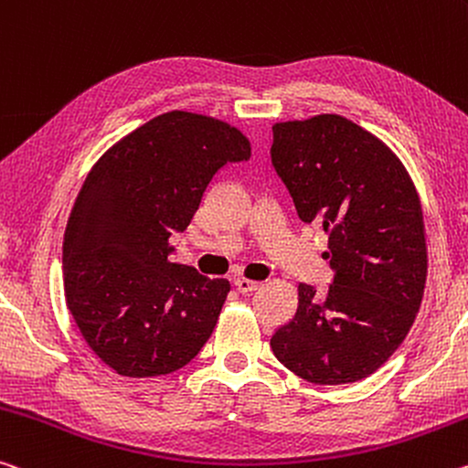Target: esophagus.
I'll return each instance as SVG.
<instances>
[{
  "instance_id": "1",
  "label": "esophagus",
  "mask_w": 468,
  "mask_h": 468,
  "mask_svg": "<svg viewBox=\"0 0 468 468\" xmlns=\"http://www.w3.org/2000/svg\"><path fill=\"white\" fill-rule=\"evenodd\" d=\"M261 287V283L258 281H251V279H235V289L239 293H251L256 292V289Z\"/></svg>"
}]
</instances>
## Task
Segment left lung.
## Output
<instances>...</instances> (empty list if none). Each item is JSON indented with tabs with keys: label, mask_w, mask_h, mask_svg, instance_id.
Segmentation results:
<instances>
[{
	"label": "left lung",
	"mask_w": 468,
	"mask_h": 468,
	"mask_svg": "<svg viewBox=\"0 0 468 468\" xmlns=\"http://www.w3.org/2000/svg\"><path fill=\"white\" fill-rule=\"evenodd\" d=\"M272 165L303 222L327 233L333 283L298 285V310L271 339L316 385L356 383L391 358L427 283L419 191L388 144L339 114L272 124Z\"/></svg>",
	"instance_id": "obj_1"
}]
</instances>
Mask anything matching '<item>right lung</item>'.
<instances>
[{"instance_id": "right-lung-1", "label": "right lung", "mask_w": 468, "mask_h": 468, "mask_svg": "<svg viewBox=\"0 0 468 468\" xmlns=\"http://www.w3.org/2000/svg\"><path fill=\"white\" fill-rule=\"evenodd\" d=\"M250 154L233 124L173 110L118 139L87 175L64 233V295L114 373H175L212 335L231 283L170 262V235L187 229L217 170Z\"/></svg>"}]
</instances>
